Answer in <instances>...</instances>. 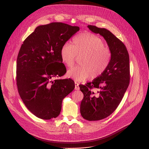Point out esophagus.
Masks as SVG:
<instances>
[{
    "mask_svg": "<svg viewBox=\"0 0 149 149\" xmlns=\"http://www.w3.org/2000/svg\"><path fill=\"white\" fill-rule=\"evenodd\" d=\"M75 90H79V84L77 82H75Z\"/></svg>",
    "mask_w": 149,
    "mask_h": 149,
    "instance_id": "obj_1",
    "label": "esophagus"
}]
</instances>
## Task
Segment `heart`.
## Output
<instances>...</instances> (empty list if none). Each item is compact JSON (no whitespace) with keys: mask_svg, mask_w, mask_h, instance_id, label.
Returning <instances> with one entry per match:
<instances>
[{"mask_svg":"<svg viewBox=\"0 0 149 149\" xmlns=\"http://www.w3.org/2000/svg\"><path fill=\"white\" fill-rule=\"evenodd\" d=\"M104 47L101 39L90 33L79 34L74 37L72 44H63L60 56L65 66L72 67L76 56H81L80 65L70 69L67 76L80 82L90 77L94 79L102 74L109 66L112 56L110 50Z\"/></svg>","mask_w":149,"mask_h":149,"instance_id":"1","label":"heart"}]
</instances>
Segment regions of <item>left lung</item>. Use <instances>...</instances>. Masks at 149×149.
<instances>
[{"label": "left lung", "instance_id": "left-lung-1", "mask_svg": "<svg viewBox=\"0 0 149 149\" xmlns=\"http://www.w3.org/2000/svg\"><path fill=\"white\" fill-rule=\"evenodd\" d=\"M89 29L101 35L111 52L110 65L102 74L80 84L84 98L80 105L82 117L88 121L104 119L117 108L130 82L129 55L123 42L105 28L88 25Z\"/></svg>", "mask_w": 149, "mask_h": 149}]
</instances>
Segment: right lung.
Segmentation results:
<instances>
[{"instance_id":"1","label":"right lung","mask_w":149,"mask_h":149,"mask_svg":"<svg viewBox=\"0 0 149 149\" xmlns=\"http://www.w3.org/2000/svg\"><path fill=\"white\" fill-rule=\"evenodd\" d=\"M79 30L78 26L61 22L40 25L20 47L16 63L18 92L27 109L39 118L57 117L63 99L75 88L70 78H52L66 73L60 50Z\"/></svg>"}]
</instances>
